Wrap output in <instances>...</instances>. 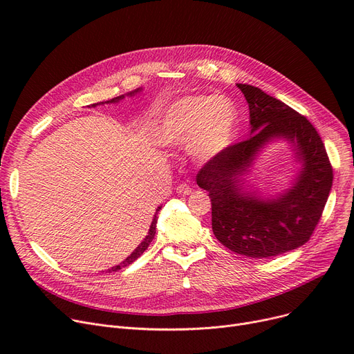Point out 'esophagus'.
<instances>
[{
  "instance_id": "obj_1",
  "label": "esophagus",
  "mask_w": 354,
  "mask_h": 354,
  "mask_svg": "<svg viewBox=\"0 0 354 354\" xmlns=\"http://www.w3.org/2000/svg\"><path fill=\"white\" fill-rule=\"evenodd\" d=\"M176 192H178L179 195H189V194L192 192V189H191L189 185H187V183H180V185H178Z\"/></svg>"
}]
</instances>
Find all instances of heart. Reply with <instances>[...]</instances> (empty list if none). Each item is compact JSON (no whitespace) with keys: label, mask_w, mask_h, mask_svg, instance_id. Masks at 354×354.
I'll return each instance as SVG.
<instances>
[{"label":"heart","mask_w":354,"mask_h":354,"mask_svg":"<svg viewBox=\"0 0 354 354\" xmlns=\"http://www.w3.org/2000/svg\"><path fill=\"white\" fill-rule=\"evenodd\" d=\"M238 111L225 96L192 95L167 104L156 118L155 139L160 146L191 145L195 158L212 159L232 145Z\"/></svg>","instance_id":"b5f03b06"}]
</instances>
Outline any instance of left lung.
Here are the masks:
<instances>
[{
    "label": "left lung",
    "instance_id": "1",
    "mask_svg": "<svg viewBox=\"0 0 354 354\" xmlns=\"http://www.w3.org/2000/svg\"><path fill=\"white\" fill-rule=\"evenodd\" d=\"M250 107L251 136L212 158L198 172L209 192L212 231L222 245L252 258H268L304 245L319 224L331 191L333 169L317 130L286 103L250 84H236ZM286 140L301 163L290 188L264 198L248 188L257 153Z\"/></svg>",
    "mask_w": 354,
    "mask_h": 354
}]
</instances>
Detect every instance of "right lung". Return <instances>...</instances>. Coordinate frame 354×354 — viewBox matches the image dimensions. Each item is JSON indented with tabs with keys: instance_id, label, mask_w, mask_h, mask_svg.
<instances>
[{
	"instance_id": "add662e5",
	"label": "right lung",
	"mask_w": 354,
	"mask_h": 354,
	"mask_svg": "<svg viewBox=\"0 0 354 354\" xmlns=\"http://www.w3.org/2000/svg\"><path fill=\"white\" fill-rule=\"evenodd\" d=\"M142 90V87H139V88H136V90H133V91H129V93H126V95H122V96H118V97H113V99H110V100H107V102H99V103H95V104H90L88 107H96V106H99V104H104V103H119L120 100H123L126 96H135L136 93H139ZM160 208L162 207H158V209H156V214L160 211ZM156 214H155V216H153V219H152V224H151V227H149V232H147V235L145 236V239L142 241V243L136 247V250L130 254L124 261H122L119 266H115V267H111L110 270H107L109 272H111V271H119V270H122V268H124V267H127V266H130L132 264L133 261H136V259L146 251V248L149 247V244L152 243V239L155 238V234H156V224H158V216H156Z\"/></svg>"
}]
</instances>
